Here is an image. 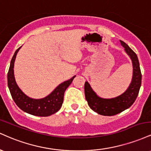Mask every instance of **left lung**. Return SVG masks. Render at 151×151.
<instances>
[{"mask_svg": "<svg viewBox=\"0 0 151 151\" xmlns=\"http://www.w3.org/2000/svg\"><path fill=\"white\" fill-rule=\"evenodd\" d=\"M120 43L130 57L133 65L132 80L126 91L114 99H102L96 95L88 81L85 82V97L88 104L93 111L101 115H115L132 106L137 99L141 85V72L137 54L124 41H120Z\"/></svg>", "mask_w": 151, "mask_h": 151, "instance_id": "obj_1", "label": "left lung"}]
</instances>
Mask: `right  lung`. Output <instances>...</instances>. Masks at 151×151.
Returning a JSON list of instances; mask_svg holds the SVG:
<instances>
[{"instance_id":"add662e5","label":"right lung","mask_w":151,"mask_h":151,"mask_svg":"<svg viewBox=\"0 0 151 151\" xmlns=\"http://www.w3.org/2000/svg\"><path fill=\"white\" fill-rule=\"evenodd\" d=\"M21 47L17 49L10 62L8 72V85L10 93L16 105L27 113L32 115L47 117L57 112L61 108L64 99V93L76 76L63 82L54 89L51 93L41 99H34L28 97L17 86L14 76V63L16 55Z\"/></svg>"}]
</instances>
